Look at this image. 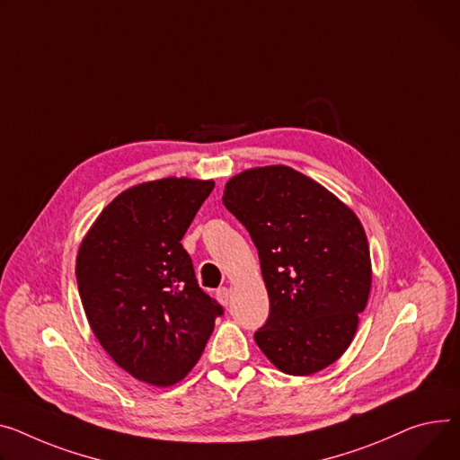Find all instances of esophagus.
Wrapping results in <instances>:
<instances>
[{"mask_svg":"<svg viewBox=\"0 0 460 460\" xmlns=\"http://www.w3.org/2000/svg\"><path fill=\"white\" fill-rule=\"evenodd\" d=\"M217 297H218V301L222 303V305H229V299H231V292H229V288H226V287H222V288H218L217 290Z\"/></svg>","mask_w":460,"mask_h":460,"instance_id":"esophagus-1","label":"esophagus"}]
</instances>
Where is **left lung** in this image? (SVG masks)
I'll return each mask as SVG.
<instances>
[{
  "mask_svg": "<svg viewBox=\"0 0 460 460\" xmlns=\"http://www.w3.org/2000/svg\"><path fill=\"white\" fill-rule=\"evenodd\" d=\"M226 208L259 252L270 314L262 353L290 376H311L351 344L372 285L366 233L342 201L288 166L229 179Z\"/></svg>",
  "mask_w": 460,
  "mask_h": 460,
  "instance_id": "1",
  "label": "left lung"
}]
</instances>
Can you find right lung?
<instances>
[{
  "mask_svg": "<svg viewBox=\"0 0 460 460\" xmlns=\"http://www.w3.org/2000/svg\"><path fill=\"white\" fill-rule=\"evenodd\" d=\"M212 181L161 179L121 192L84 236L75 278L88 323L138 381L170 386L201 357L222 305L199 288L182 236Z\"/></svg>",
  "mask_w": 460,
  "mask_h": 460,
  "instance_id": "add662e5",
  "label": "right lung"
}]
</instances>
